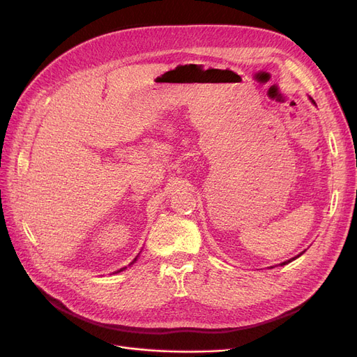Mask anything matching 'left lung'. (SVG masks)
<instances>
[{
  "instance_id": "obj_1",
  "label": "left lung",
  "mask_w": 357,
  "mask_h": 357,
  "mask_svg": "<svg viewBox=\"0 0 357 357\" xmlns=\"http://www.w3.org/2000/svg\"><path fill=\"white\" fill-rule=\"evenodd\" d=\"M311 101H312V98H311ZM312 102H314V101H312ZM314 104H316V102H314ZM302 253H304V252H302ZM302 253H301V255H302ZM296 257H299V255H298ZM296 257H294V259H290V261H286V262H283V264H280V265H286V264H289V262H291V261H295V259H296Z\"/></svg>"
}]
</instances>
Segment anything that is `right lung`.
<instances>
[{"instance_id": "obj_1", "label": "right lung", "mask_w": 357, "mask_h": 357, "mask_svg": "<svg viewBox=\"0 0 357 357\" xmlns=\"http://www.w3.org/2000/svg\"><path fill=\"white\" fill-rule=\"evenodd\" d=\"M137 257H138V256H137ZM137 257H135V259H134V261L131 262V265H132V264H134V262L137 261ZM125 268H126V266H125ZM125 268H122V269H119V271H117V273H121V271H123V269H125Z\"/></svg>"}]
</instances>
